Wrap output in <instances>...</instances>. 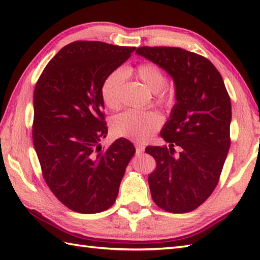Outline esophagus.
<instances>
[{"instance_id":"esophagus-1","label":"esophagus","mask_w":260,"mask_h":260,"mask_svg":"<svg viewBox=\"0 0 260 260\" xmlns=\"http://www.w3.org/2000/svg\"><path fill=\"white\" fill-rule=\"evenodd\" d=\"M144 145L141 144V143H135V150H136V153L137 154H141L144 152Z\"/></svg>"}]
</instances>
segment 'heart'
<instances>
[{"label": "heart", "mask_w": 260, "mask_h": 260, "mask_svg": "<svg viewBox=\"0 0 260 260\" xmlns=\"http://www.w3.org/2000/svg\"><path fill=\"white\" fill-rule=\"evenodd\" d=\"M137 77L144 82L151 91L155 92V103L164 108H172L175 103V93L165 89L167 76L157 64L144 62L135 69ZM125 70L117 68L105 77L101 86V96L109 109L116 110L121 105V86L125 79ZM162 116L154 110L128 109L116 116L113 120L114 132L118 136L128 137L135 141H147L161 128Z\"/></svg>", "instance_id": "b5f03b06"}]
</instances>
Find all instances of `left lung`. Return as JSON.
Wrapping results in <instances>:
<instances>
[{
	"mask_svg": "<svg viewBox=\"0 0 260 260\" xmlns=\"http://www.w3.org/2000/svg\"><path fill=\"white\" fill-rule=\"evenodd\" d=\"M137 54L165 69L176 104L161 132L169 146H148L153 201L172 213L193 211L212 194L230 147L231 102L221 75L200 54L176 47H141Z\"/></svg>",
	"mask_w": 260,
	"mask_h": 260,
	"instance_id": "8db88e82",
	"label": "left lung"
}]
</instances>
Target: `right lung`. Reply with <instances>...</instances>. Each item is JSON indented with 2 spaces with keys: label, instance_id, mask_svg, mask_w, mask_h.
<instances>
[{
  "label": "right lung",
  "instance_id": "right-lung-1",
  "mask_svg": "<svg viewBox=\"0 0 260 260\" xmlns=\"http://www.w3.org/2000/svg\"><path fill=\"white\" fill-rule=\"evenodd\" d=\"M135 47L75 41L54 56L33 93L32 140L49 189L66 207L98 213L114 204L135 147L126 139L107 150L101 86Z\"/></svg>",
  "mask_w": 260,
  "mask_h": 260
}]
</instances>
